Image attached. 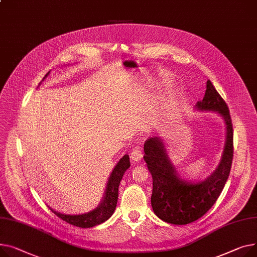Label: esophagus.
<instances>
[{"mask_svg": "<svg viewBox=\"0 0 257 257\" xmlns=\"http://www.w3.org/2000/svg\"><path fill=\"white\" fill-rule=\"evenodd\" d=\"M143 157V151L140 147L134 148L130 153V158L134 162H139Z\"/></svg>", "mask_w": 257, "mask_h": 257, "instance_id": "obj_1", "label": "esophagus"}]
</instances>
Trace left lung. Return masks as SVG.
Instances as JSON below:
<instances>
[{"instance_id": "8db88e82", "label": "left lung", "mask_w": 257, "mask_h": 257, "mask_svg": "<svg viewBox=\"0 0 257 257\" xmlns=\"http://www.w3.org/2000/svg\"><path fill=\"white\" fill-rule=\"evenodd\" d=\"M195 107L198 110L217 111L224 118L226 142L218 167L208 178L187 181L179 176L170 162L163 140L146 141L144 159L153 178L151 203L154 213L167 223L185 225L206 214L216 202L230 173L233 157V130L229 109L213 83L207 81V90Z\"/></svg>"}]
</instances>
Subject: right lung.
<instances>
[{"label":"right lung","mask_w":257,"mask_h":257,"mask_svg":"<svg viewBox=\"0 0 257 257\" xmlns=\"http://www.w3.org/2000/svg\"><path fill=\"white\" fill-rule=\"evenodd\" d=\"M48 74L49 72L46 73L45 77ZM45 77H43V79ZM129 166H130L129 156L125 155L123 158H121V160L117 162V164L113 168L106 185V190H105L103 200L101 201V203L95 210L89 213L81 214V215H65V214L58 213L49 208L50 211L54 214H56L62 220L66 221L67 223L77 227H81V228H90V227L103 223V222H105L113 214L115 210L117 196H118V185L123 178V175L129 168Z\"/></svg>","instance_id":"1"}]
</instances>
